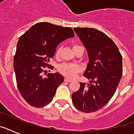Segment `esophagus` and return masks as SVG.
Returning a JSON list of instances; mask_svg holds the SVG:
<instances>
[{
    "label": "esophagus",
    "mask_w": 134,
    "mask_h": 134,
    "mask_svg": "<svg viewBox=\"0 0 134 134\" xmlns=\"http://www.w3.org/2000/svg\"><path fill=\"white\" fill-rule=\"evenodd\" d=\"M65 82H71V80L69 79H67V78H65Z\"/></svg>",
    "instance_id": "34e87169"
}]
</instances>
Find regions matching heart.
Masks as SVG:
<instances>
[{
	"label": "heart",
	"instance_id": "1",
	"mask_svg": "<svg viewBox=\"0 0 134 134\" xmlns=\"http://www.w3.org/2000/svg\"><path fill=\"white\" fill-rule=\"evenodd\" d=\"M76 46H74L75 47ZM60 53V48H58L55 52V55L59 56ZM59 72L67 78H73L75 76L76 74L80 71V67L79 65L72 63H63L58 67Z\"/></svg>",
	"mask_w": 134,
	"mask_h": 134
}]
</instances>
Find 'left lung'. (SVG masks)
<instances>
[{
	"instance_id": "8db88e82",
	"label": "left lung",
	"mask_w": 134,
	"mask_h": 134,
	"mask_svg": "<svg viewBox=\"0 0 134 134\" xmlns=\"http://www.w3.org/2000/svg\"><path fill=\"white\" fill-rule=\"evenodd\" d=\"M88 51L89 62L83 75L89 83H80L72 94L76 108L92 113L103 108L115 94L122 76V57L114 42L102 31L88 28L74 29Z\"/></svg>"
}]
</instances>
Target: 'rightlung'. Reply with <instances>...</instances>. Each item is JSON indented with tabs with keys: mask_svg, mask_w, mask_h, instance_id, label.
<instances>
[{
	"mask_svg": "<svg viewBox=\"0 0 134 134\" xmlns=\"http://www.w3.org/2000/svg\"><path fill=\"white\" fill-rule=\"evenodd\" d=\"M74 37L69 27L40 22L19 37L14 57V69L19 91L30 106L40 108L53 100L64 78L58 72L47 74L44 67L53 68L48 63L54 56L57 46Z\"/></svg>",
	"mask_w": 134,
	"mask_h": 134,
	"instance_id": "1",
	"label": "right lung"
}]
</instances>
